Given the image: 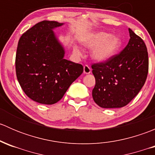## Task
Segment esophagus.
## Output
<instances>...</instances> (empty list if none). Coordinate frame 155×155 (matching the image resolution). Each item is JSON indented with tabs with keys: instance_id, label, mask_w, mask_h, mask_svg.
<instances>
[{
	"instance_id": "1",
	"label": "esophagus",
	"mask_w": 155,
	"mask_h": 155,
	"mask_svg": "<svg viewBox=\"0 0 155 155\" xmlns=\"http://www.w3.org/2000/svg\"><path fill=\"white\" fill-rule=\"evenodd\" d=\"M91 72V69L90 67L88 65H85L84 66V73L85 74H89Z\"/></svg>"
}]
</instances>
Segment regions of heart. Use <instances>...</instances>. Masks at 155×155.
I'll list each match as a JSON object with an SVG mask.
<instances>
[{"label": "heart", "instance_id": "b5f03b06", "mask_svg": "<svg viewBox=\"0 0 155 155\" xmlns=\"http://www.w3.org/2000/svg\"><path fill=\"white\" fill-rule=\"evenodd\" d=\"M84 44L87 48H93L91 57L94 60L102 62L109 60L116 54L122 43L121 39L117 36H112L109 33L101 31L91 35L85 40ZM74 51L76 54H81L76 46L74 48Z\"/></svg>", "mask_w": 155, "mask_h": 155}]
</instances>
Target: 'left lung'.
Listing matches in <instances>:
<instances>
[{
    "label": "left lung",
    "mask_w": 155,
    "mask_h": 155,
    "mask_svg": "<svg viewBox=\"0 0 155 155\" xmlns=\"http://www.w3.org/2000/svg\"><path fill=\"white\" fill-rule=\"evenodd\" d=\"M126 47L105 61L93 64L94 102L102 108H121L127 105L144 85L148 72V55L141 37L129 28Z\"/></svg>",
    "instance_id": "1"
}]
</instances>
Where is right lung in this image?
Here are the masks:
<instances>
[{
  "label": "right lung",
  "mask_w": 155,
  "mask_h": 155,
  "mask_svg": "<svg viewBox=\"0 0 155 155\" xmlns=\"http://www.w3.org/2000/svg\"><path fill=\"white\" fill-rule=\"evenodd\" d=\"M42 21L20 37L15 55L17 79L26 95L51 105L60 101L83 72L82 64L64 58V48L52 30L63 25Z\"/></svg>",
  "instance_id": "add662e5"
}]
</instances>
